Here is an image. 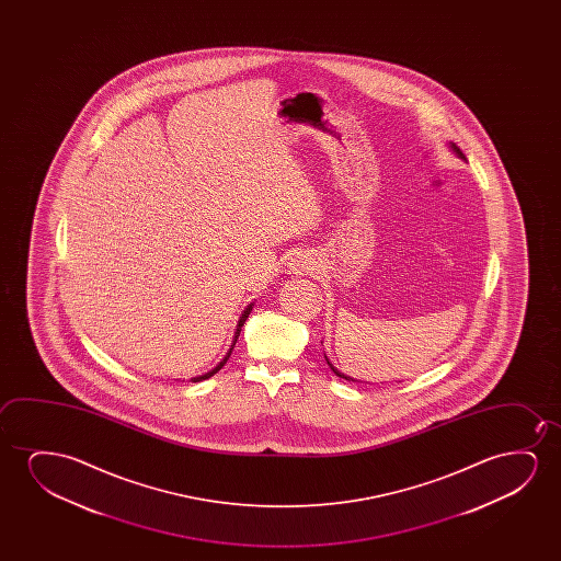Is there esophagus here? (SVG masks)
<instances>
[{
    "mask_svg": "<svg viewBox=\"0 0 561 561\" xmlns=\"http://www.w3.org/2000/svg\"><path fill=\"white\" fill-rule=\"evenodd\" d=\"M291 270L295 274H308V272L314 270V264H312V261H310L308 256H305V254H299L297 259H293Z\"/></svg>",
    "mask_w": 561,
    "mask_h": 561,
    "instance_id": "34e87169",
    "label": "esophagus"
}]
</instances>
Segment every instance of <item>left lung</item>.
I'll list each match as a JSON object with an SVG mask.
<instances>
[{"label":"left lung","instance_id":"8db88e82","mask_svg":"<svg viewBox=\"0 0 561 561\" xmlns=\"http://www.w3.org/2000/svg\"><path fill=\"white\" fill-rule=\"evenodd\" d=\"M453 151H454V153L458 154V157H460V159H463V161H466V154L461 153L460 147H456L453 144ZM325 360H328V358H325ZM328 364H330V362H328ZM330 366H331V364H330ZM331 369H333V371H335V376L345 377V376H341V374H339L337 369L333 368V366H331ZM345 379H348V377H345Z\"/></svg>","mask_w":561,"mask_h":561}]
</instances>
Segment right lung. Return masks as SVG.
<instances>
[{"instance_id":"right-lung-1","label":"right lung","mask_w":561,"mask_h":561,"mask_svg":"<svg viewBox=\"0 0 561 561\" xmlns=\"http://www.w3.org/2000/svg\"><path fill=\"white\" fill-rule=\"evenodd\" d=\"M251 310H253V305H249V307L245 308V312H243V314H241V318H239L238 331H236V339H233V343H231L230 353L226 354V358H224V360L220 362V364H218V366H216V368L213 369V371H208V374H205V376L193 377L192 381H195V383H197V381H203V379H208V377L215 376L218 369H222L224 364H226V362H228V358H230L231 351H233V345L238 343L239 331H241V328H243V323H245L247 318H249V314H251Z\"/></svg>"}]
</instances>
